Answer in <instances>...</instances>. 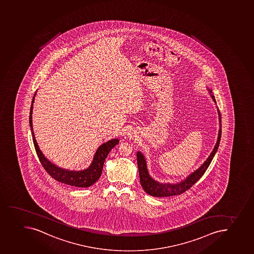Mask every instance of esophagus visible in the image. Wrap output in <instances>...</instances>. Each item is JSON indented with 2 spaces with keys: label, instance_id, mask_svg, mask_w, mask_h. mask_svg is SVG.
Listing matches in <instances>:
<instances>
[{
  "label": "esophagus",
  "instance_id": "obj_1",
  "mask_svg": "<svg viewBox=\"0 0 254 254\" xmlns=\"http://www.w3.org/2000/svg\"><path fill=\"white\" fill-rule=\"evenodd\" d=\"M128 136L130 139H133V138H135L136 136L135 135V132L134 130H130V132L128 133Z\"/></svg>",
  "mask_w": 254,
  "mask_h": 254
}]
</instances>
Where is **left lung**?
<instances>
[{
	"instance_id": "1",
	"label": "left lung",
	"mask_w": 254,
	"mask_h": 254,
	"mask_svg": "<svg viewBox=\"0 0 254 254\" xmlns=\"http://www.w3.org/2000/svg\"><path fill=\"white\" fill-rule=\"evenodd\" d=\"M209 90L210 96L212 98L213 101H215V96L213 95L212 90ZM218 115H219V120H220V130L218 134L217 141L215 144V147L213 149L212 152L210 153V156L207 158V160L203 163L202 165L196 169V171L191 173L190 175L187 177V179H184L180 183L177 184H161L159 182L155 181L150 176L148 173L147 165L145 161V156L143 154L138 151L136 154L137 158L138 169H139V175H140V185L142 189L145 190L146 193L150 196H156V197H164V196H176L184 193L187 190L191 189V187L193 186L196 182L202 177L203 174H205L208 167L210 165V162L212 161L213 158L215 156V153L217 151L218 147L220 145V138H221V115H220L219 109H217Z\"/></svg>"
}]
</instances>
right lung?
<instances>
[{
  "mask_svg": "<svg viewBox=\"0 0 254 254\" xmlns=\"http://www.w3.org/2000/svg\"><path fill=\"white\" fill-rule=\"evenodd\" d=\"M36 93L34 94V96ZM34 96L32 100L30 113H29V126L31 130L32 137L34 141V148L36 150L37 155L39 157V161L44 167V169L49 173V175L54 178L57 181L61 182L63 184H67L70 186L78 187V188H88L91 186L101 176L102 170L104 167V161L107 155H109L110 150L118 145L119 143V139H113L106 143L100 145L95 152L94 159L88 169L81 171H70L68 169H62L55 164L50 162L39 149L38 143L35 140L34 130H33V124H32V113H33V104L34 101Z\"/></svg>",
  "mask_w": 254,
  "mask_h": 254,
  "instance_id": "add662e5",
  "label": "right lung"
}]
</instances>
